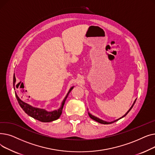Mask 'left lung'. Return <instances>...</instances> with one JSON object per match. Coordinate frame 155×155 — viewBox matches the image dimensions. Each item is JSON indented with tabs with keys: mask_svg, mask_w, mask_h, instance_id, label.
<instances>
[{
	"mask_svg": "<svg viewBox=\"0 0 155 155\" xmlns=\"http://www.w3.org/2000/svg\"><path fill=\"white\" fill-rule=\"evenodd\" d=\"M136 99L134 101V102H133V105H132V106L130 107V109L128 110V111L123 116H122L121 117H120V118H119V119H116V120H114V121H111V122H107V121H105V120H102V119H99V118H98V117H95V116H93V115H92L91 113H89V112H88V116H89V117H90L91 119H92L93 120H95V121H97V122H98V123H101V124H112V123H114V122H116V121H117L118 120H119V119H120L121 118H123V117H125L127 114H128V112L131 110V109L133 108V105H134V104H135V102H136Z\"/></svg>",
	"mask_w": 155,
	"mask_h": 155,
	"instance_id": "8db88e82",
	"label": "left lung"
}]
</instances>
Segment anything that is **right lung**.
I'll return each instance as SVG.
<instances>
[{"instance_id": "right-lung-1", "label": "right lung", "mask_w": 155, "mask_h": 155, "mask_svg": "<svg viewBox=\"0 0 155 155\" xmlns=\"http://www.w3.org/2000/svg\"><path fill=\"white\" fill-rule=\"evenodd\" d=\"M15 81H16L15 77V75H14V77H13L14 85H15ZM73 87H72L70 88L66 97H65L64 99H63L60 107L58 110H53L51 112L47 111L43 109H39V108L32 107V106H31V105L28 104L27 103H25L22 101H21L19 99L18 95H17V94H16V92H15V95L16 99H17L22 109V110L24 112L27 114L28 115H29V116L33 117L34 119H37L41 122H43V123H49V122H51V121L58 119L60 117L61 113H62V110H63V105L64 104L65 101H66L69 93L71 92V91L72 90Z\"/></svg>"}]
</instances>
